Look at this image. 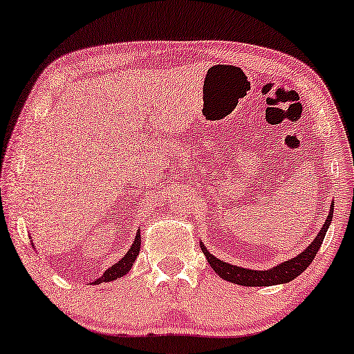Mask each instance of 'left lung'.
Wrapping results in <instances>:
<instances>
[{"label":"left lung","mask_w":354,"mask_h":354,"mask_svg":"<svg viewBox=\"0 0 354 354\" xmlns=\"http://www.w3.org/2000/svg\"><path fill=\"white\" fill-rule=\"evenodd\" d=\"M333 205H330V211L326 217V222L323 223V228L319 230V233L317 234V238L312 241V244H308L298 257L291 258L288 261L280 263L279 266H274L271 269H268V271H255V269L230 265V263L218 260L214 255H211L203 243H200V248L203 250L207 263H209L211 268L214 269V272H217L218 277H222L223 280H228V282L243 285V287H271V285L287 283L290 280L298 277L299 274L304 272L306 269L310 266L317 252L322 248L323 239L326 236V232L329 228V223L333 221Z\"/></svg>","instance_id":"1"}]
</instances>
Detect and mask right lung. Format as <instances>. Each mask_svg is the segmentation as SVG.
Instances as JSON below:
<instances>
[{
    "label": "right lung",
    "instance_id": "obj_1",
    "mask_svg": "<svg viewBox=\"0 0 354 354\" xmlns=\"http://www.w3.org/2000/svg\"><path fill=\"white\" fill-rule=\"evenodd\" d=\"M140 244H142V238H140V230L137 232V236L133 239L131 249L127 250V254L121 258L120 261L115 263L113 266L106 269V271L100 276L99 279L94 280L93 283H102V282H111V280H116L131 271V268L137 260V255L140 254Z\"/></svg>",
    "mask_w": 354,
    "mask_h": 354
}]
</instances>
